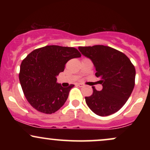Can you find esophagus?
<instances>
[{
  "mask_svg": "<svg viewBox=\"0 0 150 150\" xmlns=\"http://www.w3.org/2000/svg\"><path fill=\"white\" fill-rule=\"evenodd\" d=\"M77 85L79 86L80 87H83V86H84L83 84H82V83H77Z\"/></svg>",
  "mask_w": 150,
  "mask_h": 150,
  "instance_id": "1",
  "label": "esophagus"
}]
</instances>
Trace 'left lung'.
I'll use <instances>...</instances> for the list:
<instances>
[{"mask_svg": "<svg viewBox=\"0 0 150 150\" xmlns=\"http://www.w3.org/2000/svg\"><path fill=\"white\" fill-rule=\"evenodd\" d=\"M82 54L90 58L103 86L101 91L92 87L93 93L85 97L89 108L100 116L117 112L125 104L135 87V66L126 55L104 45L79 46Z\"/></svg>", "mask_w": 150, "mask_h": 150, "instance_id": "8db88e82", "label": "left lung"}]
</instances>
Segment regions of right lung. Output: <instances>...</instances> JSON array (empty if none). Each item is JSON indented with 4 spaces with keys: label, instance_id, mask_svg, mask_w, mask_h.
Segmentation results:
<instances>
[{
    "label": "right lung",
    "instance_id": "obj_1",
    "mask_svg": "<svg viewBox=\"0 0 150 150\" xmlns=\"http://www.w3.org/2000/svg\"><path fill=\"white\" fill-rule=\"evenodd\" d=\"M81 56L73 47L46 46L32 51L22 62L19 73L26 99L39 112L51 114L63 106L74 85L63 87L56 76L69 60Z\"/></svg>",
    "mask_w": 150,
    "mask_h": 150
}]
</instances>
